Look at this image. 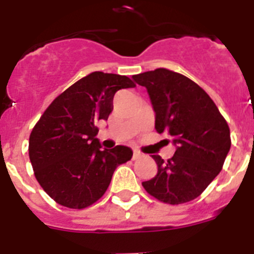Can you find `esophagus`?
<instances>
[{"instance_id": "esophagus-1", "label": "esophagus", "mask_w": 254, "mask_h": 254, "mask_svg": "<svg viewBox=\"0 0 254 254\" xmlns=\"http://www.w3.org/2000/svg\"><path fill=\"white\" fill-rule=\"evenodd\" d=\"M141 156H142V154H141L140 151H137V150H133V155H132V159H133V160H137V159H140Z\"/></svg>"}]
</instances>
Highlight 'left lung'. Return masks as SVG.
<instances>
[{"instance_id": "1", "label": "left lung", "mask_w": 254, "mask_h": 254, "mask_svg": "<svg viewBox=\"0 0 254 254\" xmlns=\"http://www.w3.org/2000/svg\"><path fill=\"white\" fill-rule=\"evenodd\" d=\"M132 78L147 89L156 132L177 146L167 161L152 155L158 173L143 188L164 203L190 202L223 169L232 145L228 123L202 87L182 73L156 68Z\"/></svg>"}]
</instances>
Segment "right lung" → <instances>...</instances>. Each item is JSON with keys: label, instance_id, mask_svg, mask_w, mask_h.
Returning <instances> with one entry per match:
<instances>
[{"label": "right lung", "instance_id": "obj_1", "mask_svg": "<svg viewBox=\"0 0 254 254\" xmlns=\"http://www.w3.org/2000/svg\"><path fill=\"white\" fill-rule=\"evenodd\" d=\"M136 85L127 76L89 73L49 104L29 137V158L40 187L64 207L81 210L109 187L114 170L132 158L127 146L102 150L95 123L107 121L113 96Z\"/></svg>", "mask_w": 254, "mask_h": 254}]
</instances>
